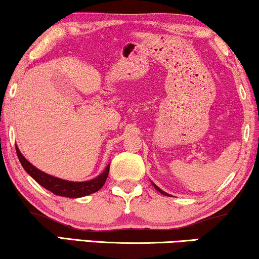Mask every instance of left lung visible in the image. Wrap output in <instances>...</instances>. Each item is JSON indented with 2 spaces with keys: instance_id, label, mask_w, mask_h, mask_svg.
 <instances>
[{
  "instance_id": "left-lung-1",
  "label": "left lung",
  "mask_w": 259,
  "mask_h": 259,
  "mask_svg": "<svg viewBox=\"0 0 259 259\" xmlns=\"http://www.w3.org/2000/svg\"><path fill=\"white\" fill-rule=\"evenodd\" d=\"M152 184H153V183H152ZM153 186L155 187V190H157V191H159V192H160L161 194H164V196H167V197H169V194H168V193H166V192H164V191H162V190H160V189H159V187H158L157 185H154V184H153Z\"/></svg>"
}]
</instances>
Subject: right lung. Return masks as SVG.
I'll return each mask as SVG.
<instances>
[{"instance_id": "obj_1", "label": "right lung", "mask_w": 259, "mask_h": 259, "mask_svg": "<svg viewBox=\"0 0 259 259\" xmlns=\"http://www.w3.org/2000/svg\"><path fill=\"white\" fill-rule=\"evenodd\" d=\"M16 153L19 157V160L21 165L23 166L24 171L33 178L35 182H37L41 186H44L46 190L51 191L52 193L56 194V196L67 197V198H80L88 196V194L97 192L104 186L108 177L109 172V165L105 168V171L98 176L97 178L88 180V182H68V180H63L56 177H53L51 175L40 171V169L31 165L26 158L21 153L19 147L16 146Z\"/></svg>"}]
</instances>
